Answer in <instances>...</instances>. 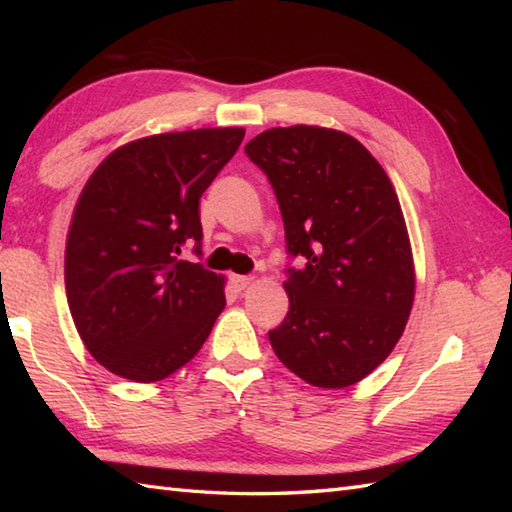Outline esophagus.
Segmentation results:
<instances>
[{"instance_id":"1","label":"esophagus","mask_w":512,"mask_h":512,"mask_svg":"<svg viewBox=\"0 0 512 512\" xmlns=\"http://www.w3.org/2000/svg\"><path fill=\"white\" fill-rule=\"evenodd\" d=\"M231 281H233V286H235L237 290H246L250 284H253V277H248V275H233Z\"/></svg>"}]
</instances>
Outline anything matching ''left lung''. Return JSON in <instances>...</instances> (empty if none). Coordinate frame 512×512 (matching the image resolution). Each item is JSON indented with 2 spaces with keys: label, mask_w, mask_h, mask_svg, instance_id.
<instances>
[{
  "label": "left lung",
  "mask_w": 512,
  "mask_h": 512,
  "mask_svg": "<svg viewBox=\"0 0 512 512\" xmlns=\"http://www.w3.org/2000/svg\"><path fill=\"white\" fill-rule=\"evenodd\" d=\"M273 184L286 228L290 310L268 332L292 374L350 387L385 361L405 332L416 292L411 244L394 184L350 134L273 127L246 145Z\"/></svg>",
  "instance_id": "8db88e82"
}]
</instances>
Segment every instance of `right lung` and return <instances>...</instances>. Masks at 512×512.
Here are the masks:
<instances>
[{
    "mask_svg": "<svg viewBox=\"0 0 512 512\" xmlns=\"http://www.w3.org/2000/svg\"><path fill=\"white\" fill-rule=\"evenodd\" d=\"M242 127L138 138L85 182L65 244V295L83 345L134 383L167 378L200 352L226 306L202 255L200 198L244 140Z\"/></svg>",
    "mask_w": 512,
    "mask_h": 512,
    "instance_id": "right-lung-1",
    "label": "right lung"
}]
</instances>
